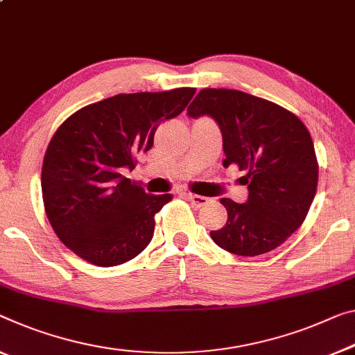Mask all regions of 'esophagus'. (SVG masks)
<instances>
[{"label":"esophagus","instance_id":"esophagus-1","mask_svg":"<svg viewBox=\"0 0 355 355\" xmlns=\"http://www.w3.org/2000/svg\"><path fill=\"white\" fill-rule=\"evenodd\" d=\"M187 198L192 201V205L196 206V208H201V206L208 205L209 203V198L208 196H203V195H195V193H184Z\"/></svg>","mask_w":355,"mask_h":355}]
</instances>
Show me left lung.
<instances>
[{
  "label": "left lung",
  "mask_w": 355,
  "mask_h": 355,
  "mask_svg": "<svg viewBox=\"0 0 355 355\" xmlns=\"http://www.w3.org/2000/svg\"><path fill=\"white\" fill-rule=\"evenodd\" d=\"M187 116H209L223 139V166L246 170V203L222 198L227 223L211 232L217 246L254 257L281 246L302 225L318 189L314 144L303 122L263 98L228 89H203Z\"/></svg>",
  "instance_id": "obj_1"
}]
</instances>
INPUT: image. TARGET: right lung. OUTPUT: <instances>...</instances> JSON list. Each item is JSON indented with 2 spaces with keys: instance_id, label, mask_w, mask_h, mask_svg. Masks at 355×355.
<instances>
[{
  "instance_id": "right-lung-1",
  "label": "right lung",
  "mask_w": 355,
  "mask_h": 355,
  "mask_svg": "<svg viewBox=\"0 0 355 355\" xmlns=\"http://www.w3.org/2000/svg\"><path fill=\"white\" fill-rule=\"evenodd\" d=\"M193 95L190 87L116 95L60 125L42 163V200L60 241L80 259L116 266L150 243L154 217L171 195L146 193L121 173L133 170L157 127L179 116Z\"/></svg>"
}]
</instances>
